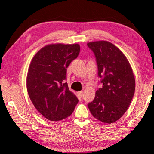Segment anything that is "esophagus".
<instances>
[{
  "label": "esophagus",
  "instance_id": "esophagus-1",
  "mask_svg": "<svg viewBox=\"0 0 154 154\" xmlns=\"http://www.w3.org/2000/svg\"><path fill=\"white\" fill-rule=\"evenodd\" d=\"M77 94H78V95L80 96V97H82L83 94V91H80V92H78Z\"/></svg>",
  "mask_w": 154,
  "mask_h": 154
}]
</instances>
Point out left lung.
Returning a JSON list of instances; mask_svg holds the SVG:
<instances>
[{
    "instance_id": "8db88e82",
    "label": "left lung",
    "mask_w": 154,
    "mask_h": 154,
    "mask_svg": "<svg viewBox=\"0 0 154 154\" xmlns=\"http://www.w3.org/2000/svg\"><path fill=\"white\" fill-rule=\"evenodd\" d=\"M87 45L94 54L103 84L88 106L98 120L113 123L125 113L133 98L135 79L132 68L124 54L110 42L95 41Z\"/></svg>"
}]
</instances>
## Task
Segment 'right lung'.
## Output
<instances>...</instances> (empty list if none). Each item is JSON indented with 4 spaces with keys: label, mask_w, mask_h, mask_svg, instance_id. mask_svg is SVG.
I'll return each mask as SVG.
<instances>
[{
    "label": "right lung",
    "mask_w": 154,
    "mask_h": 154,
    "mask_svg": "<svg viewBox=\"0 0 154 154\" xmlns=\"http://www.w3.org/2000/svg\"><path fill=\"white\" fill-rule=\"evenodd\" d=\"M79 51L78 44H52L41 49L31 61L26 79L28 95L35 107L49 120L66 118L79 101L64 80L66 69Z\"/></svg>",
    "instance_id": "1"
}]
</instances>
